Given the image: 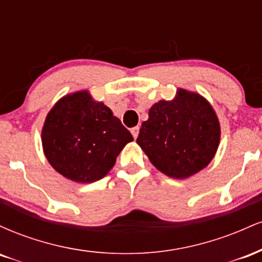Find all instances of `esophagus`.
<instances>
[{
    "mask_svg": "<svg viewBox=\"0 0 262 262\" xmlns=\"http://www.w3.org/2000/svg\"><path fill=\"white\" fill-rule=\"evenodd\" d=\"M139 127H138V125H137V127H134V128H132L130 129V132H132V134H133V137H134V139H137V138H138V134H139Z\"/></svg>",
    "mask_w": 262,
    "mask_h": 262,
    "instance_id": "34e87169",
    "label": "esophagus"
}]
</instances>
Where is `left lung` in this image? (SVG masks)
I'll use <instances>...</instances> for the list:
<instances>
[{"label":"left lung","mask_w":262,"mask_h":262,"mask_svg":"<svg viewBox=\"0 0 262 262\" xmlns=\"http://www.w3.org/2000/svg\"><path fill=\"white\" fill-rule=\"evenodd\" d=\"M221 128L214 111L202 96L179 90L173 101H160L149 111L137 143L165 175L187 179L214 156Z\"/></svg>","instance_id":"1"}]
</instances>
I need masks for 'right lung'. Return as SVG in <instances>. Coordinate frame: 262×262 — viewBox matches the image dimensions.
<instances>
[{"mask_svg":"<svg viewBox=\"0 0 262 262\" xmlns=\"http://www.w3.org/2000/svg\"><path fill=\"white\" fill-rule=\"evenodd\" d=\"M128 130L112 111L86 91L62 97L45 119L41 141L50 165L75 182H95L112 169L129 141Z\"/></svg>","mask_w":262,"mask_h":262,"instance_id":"obj_1","label":"right lung"}]
</instances>
